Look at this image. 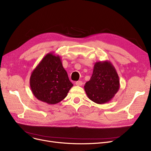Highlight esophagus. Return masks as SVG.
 Instances as JSON below:
<instances>
[{
	"instance_id": "34e87169",
	"label": "esophagus",
	"mask_w": 151,
	"mask_h": 151,
	"mask_svg": "<svg viewBox=\"0 0 151 151\" xmlns=\"http://www.w3.org/2000/svg\"><path fill=\"white\" fill-rule=\"evenodd\" d=\"M75 84L76 85V86H81V85L83 84V82L81 81H78L75 83Z\"/></svg>"
}]
</instances>
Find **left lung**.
Instances as JSON below:
<instances>
[{
    "mask_svg": "<svg viewBox=\"0 0 151 151\" xmlns=\"http://www.w3.org/2000/svg\"><path fill=\"white\" fill-rule=\"evenodd\" d=\"M84 88L89 99L96 104L112 100L120 88L119 76L112 63L108 60L96 62L93 75Z\"/></svg>",
    "mask_w": 151,
    "mask_h": 151,
    "instance_id": "8db88e82",
    "label": "left lung"
}]
</instances>
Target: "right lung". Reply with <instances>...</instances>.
Wrapping results in <instances>:
<instances>
[{
    "instance_id": "right-lung-1",
    "label": "right lung",
    "mask_w": 151,
    "mask_h": 151,
    "mask_svg": "<svg viewBox=\"0 0 151 151\" xmlns=\"http://www.w3.org/2000/svg\"><path fill=\"white\" fill-rule=\"evenodd\" d=\"M60 58L58 55L50 52L32 71L30 88L39 101L50 105L56 104L66 97L73 86Z\"/></svg>"
}]
</instances>
